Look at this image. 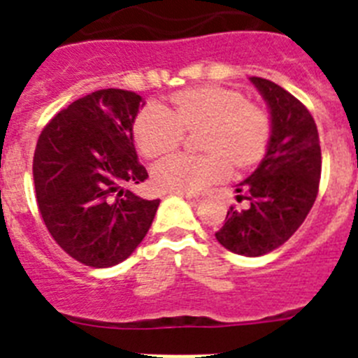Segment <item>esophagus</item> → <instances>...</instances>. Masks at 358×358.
<instances>
[{"instance_id":"esophagus-1","label":"esophagus","mask_w":358,"mask_h":358,"mask_svg":"<svg viewBox=\"0 0 358 358\" xmlns=\"http://www.w3.org/2000/svg\"><path fill=\"white\" fill-rule=\"evenodd\" d=\"M185 199L189 202V204H192V206H199V204L202 202L201 197H195V195H189V194H186Z\"/></svg>"}]
</instances>
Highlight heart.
I'll use <instances>...</instances> for the list:
<instances>
[{
    "label": "heart",
    "instance_id": "obj_1",
    "mask_svg": "<svg viewBox=\"0 0 358 358\" xmlns=\"http://www.w3.org/2000/svg\"><path fill=\"white\" fill-rule=\"evenodd\" d=\"M201 156H177L154 166L152 185L163 192L199 194L224 181L229 170L245 173L264 161L273 120L264 106L238 90L197 85L173 93L169 110L145 107L132 125L134 143L147 159H161L197 134Z\"/></svg>",
    "mask_w": 358,
    "mask_h": 358
}]
</instances>
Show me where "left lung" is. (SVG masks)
<instances>
[{
  "instance_id": "obj_1",
  "label": "left lung",
  "mask_w": 358,
  "mask_h": 358,
  "mask_svg": "<svg viewBox=\"0 0 358 358\" xmlns=\"http://www.w3.org/2000/svg\"><path fill=\"white\" fill-rule=\"evenodd\" d=\"M267 102L273 138L258 169L236 186L245 210H227L217 240L231 252L262 256L283 245L314 206L321 177V145L310 110L267 78L251 77Z\"/></svg>"
}]
</instances>
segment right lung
I'll return each mask as SVG.
<instances>
[{"mask_svg":"<svg viewBox=\"0 0 358 358\" xmlns=\"http://www.w3.org/2000/svg\"><path fill=\"white\" fill-rule=\"evenodd\" d=\"M141 106L134 91H94L53 116L37 140L34 185L41 217L53 240L87 267L127 260L156 217L159 199L125 189L148 177L132 140Z\"/></svg>","mask_w":358,"mask_h":358,"instance_id":"right-lung-1","label":"right lung"}]
</instances>
